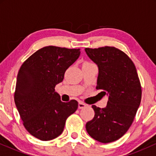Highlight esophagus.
<instances>
[{"mask_svg": "<svg viewBox=\"0 0 156 156\" xmlns=\"http://www.w3.org/2000/svg\"><path fill=\"white\" fill-rule=\"evenodd\" d=\"M87 106V105L85 104V103H83V102H79V103H78V108L79 109H81V108H85V107Z\"/></svg>", "mask_w": 156, "mask_h": 156, "instance_id": "obj_1", "label": "esophagus"}]
</instances>
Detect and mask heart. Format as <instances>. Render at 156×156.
Wrapping results in <instances>:
<instances>
[{
	"instance_id": "b5f03b06",
	"label": "heart",
	"mask_w": 156,
	"mask_h": 156,
	"mask_svg": "<svg viewBox=\"0 0 156 156\" xmlns=\"http://www.w3.org/2000/svg\"><path fill=\"white\" fill-rule=\"evenodd\" d=\"M83 64H89V62H84Z\"/></svg>"
}]
</instances>
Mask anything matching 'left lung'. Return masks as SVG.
Segmentation results:
<instances>
[{
    "mask_svg": "<svg viewBox=\"0 0 156 156\" xmlns=\"http://www.w3.org/2000/svg\"><path fill=\"white\" fill-rule=\"evenodd\" d=\"M85 51L98 67L96 88L108 98L105 108L92 105L94 117L86 124V129L100 142H112L128 131L140 105L141 88L136 69L124 52L114 47L85 48Z\"/></svg>",
    "mask_w": 156,
    "mask_h": 156,
    "instance_id": "obj_1",
    "label": "left lung"
}]
</instances>
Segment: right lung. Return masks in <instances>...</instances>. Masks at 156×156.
<instances>
[{
  "label": "right lung",
  "instance_id": "obj_1",
  "mask_svg": "<svg viewBox=\"0 0 156 156\" xmlns=\"http://www.w3.org/2000/svg\"><path fill=\"white\" fill-rule=\"evenodd\" d=\"M80 54V49L47 46L36 51L20 68L16 107L26 129L40 140H52L61 135L66 119L78 108L76 100L61 101L55 87Z\"/></svg>",
  "mask_w": 156,
  "mask_h": 156
}]
</instances>
